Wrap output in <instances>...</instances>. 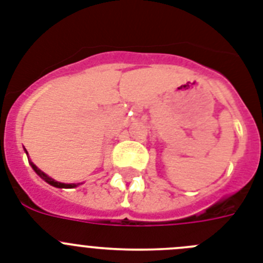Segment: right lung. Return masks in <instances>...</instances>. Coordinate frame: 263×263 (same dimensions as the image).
Wrapping results in <instances>:
<instances>
[{
  "instance_id": "right-lung-1",
  "label": "right lung",
  "mask_w": 263,
  "mask_h": 263,
  "mask_svg": "<svg viewBox=\"0 0 263 263\" xmlns=\"http://www.w3.org/2000/svg\"><path fill=\"white\" fill-rule=\"evenodd\" d=\"M25 152H26V148H25ZM26 154H27V152H26ZM29 163H30V166L32 167V170H34V171H35V173L38 174V175L41 176V178L43 179V180H45L46 183H48V184L52 185V187H57V188H75V187H78V185L83 184V183H78V184H76V183H69V184H67V183L57 182L55 179L50 178V176H48L47 174H45V173H43V171H41V170H39L38 167H36L35 164L32 163L31 160H30V158H29Z\"/></svg>"
}]
</instances>
